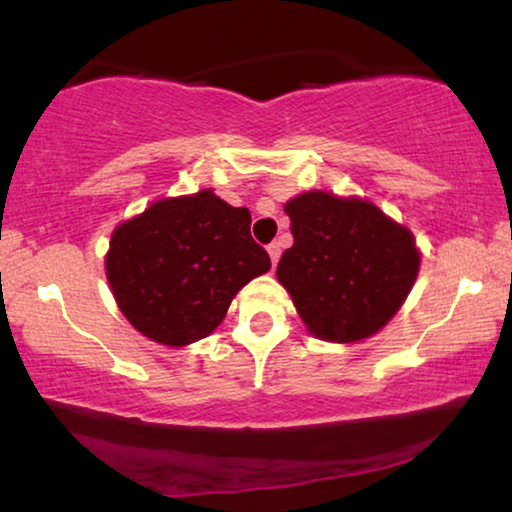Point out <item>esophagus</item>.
<instances>
[{"mask_svg": "<svg viewBox=\"0 0 512 512\" xmlns=\"http://www.w3.org/2000/svg\"><path fill=\"white\" fill-rule=\"evenodd\" d=\"M268 254H270V261H272V265H277L279 263V256H282V249H279V244L277 242H272L270 247H268Z\"/></svg>", "mask_w": 512, "mask_h": 512, "instance_id": "1", "label": "esophagus"}]
</instances>
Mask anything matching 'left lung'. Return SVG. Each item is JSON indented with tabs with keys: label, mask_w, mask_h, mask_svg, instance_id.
I'll use <instances>...</instances> for the list:
<instances>
[{
	"label": "left lung",
	"mask_w": 512,
	"mask_h": 512,
	"mask_svg": "<svg viewBox=\"0 0 512 512\" xmlns=\"http://www.w3.org/2000/svg\"><path fill=\"white\" fill-rule=\"evenodd\" d=\"M293 247L277 279L321 340L370 338L415 284L419 254L408 228L359 198L310 191L286 202Z\"/></svg>",
	"instance_id": "left-lung-1"
}]
</instances>
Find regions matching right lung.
Masks as SVG:
<instances>
[{
	"label": "right lung",
	"mask_w": 512,
	"mask_h": 512,
	"mask_svg": "<svg viewBox=\"0 0 512 512\" xmlns=\"http://www.w3.org/2000/svg\"><path fill=\"white\" fill-rule=\"evenodd\" d=\"M247 207L212 191L160 200L114 230L107 279L121 312L146 338L184 347L207 338L230 300L270 270Z\"/></svg>",
	"instance_id": "1"
}]
</instances>
